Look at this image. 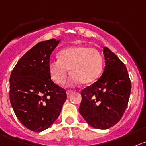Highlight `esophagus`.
I'll return each mask as SVG.
<instances>
[{
	"mask_svg": "<svg viewBox=\"0 0 146 146\" xmlns=\"http://www.w3.org/2000/svg\"><path fill=\"white\" fill-rule=\"evenodd\" d=\"M67 94H70L73 92V91L72 90H67Z\"/></svg>",
	"mask_w": 146,
	"mask_h": 146,
	"instance_id": "esophagus-1",
	"label": "esophagus"
}]
</instances>
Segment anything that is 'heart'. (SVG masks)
Masks as SVG:
<instances>
[{
  "instance_id": "heart-1",
  "label": "heart",
  "mask_w": 146,
  "mask_h": 146,
  "mask_svg": "<svg viewBox=\"0 0 146 146\" xmlns=\"http://www.w3.org/2000/svg\"><path fill=\"white\" fill-rule=\"evenodd\" d=\"M103 68V57L99 50L86 46L66 47L58 52V60L48 63L52 80L58 84L65 82L70 69L68 84L76 85L81 82L88 85L100 77Z\"/></svg>"
}]
</instances>
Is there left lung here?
I'll use <instances>...</instances> for the list:
<instances>
[{
	"mask_svg": "<svg viewBox=\"0 0 146 146\" xmlns=\"http://www.w3.org/2000/svg\"><path fill=\"white\" fill-rule=\"evenodd\" d=\"M105 68L102 76L81 91L79 112L87 123L106 130L116 125L127 108L131 81L125 64L104 47Z\"/></svg>",
	"mask_w": 146,
	"mask_h": 146,
	"instance_id": "obj_1",
	"label": "left lung"
}]
</instances>
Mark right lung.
<instances>
[{
    "label": "right lung",
    "instance_id": "1",
    "mask_svg": "<svg viewBox=\"0 0 146 146\" xmlns=\"http://www.w3.org/2000/svg\"><path fill=\"white\" fill-rule=\"evenodd\" d=\"M59 42H39L20 58L11 74V104L18 119L32 131L49 128L67 99L65 90L52 81L48 70L50 55Z\"/></svg>",
    "mask_w": 146,
    "mask_h": 146
}]
</instances>
